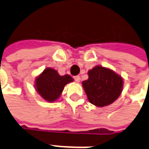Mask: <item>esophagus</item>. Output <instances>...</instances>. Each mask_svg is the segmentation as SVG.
I'll return each mask as SVG.
<instances>
[{
  "instance_id": "esophagus-1",
  "label": "esophagus",
  "mask_w": 149,
  "mask_h": 149,
  "mask_svg": "<svg viewBox=\"0 0 149 149\" xmlns=\"http://www.w3.org/2000/svg\"><path fill=\"white\" fill-rule=\"evenodd\" d=\"M74 79L77 82H80V81H81V77H80L79 76H76V77H74Z\"/></svg>"
}]
</instances>
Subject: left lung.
Segmentation results:
<instances>
[{
  "label": "left lung",
  "instance_id": "left-lung-1",
  "mask_svg": "<svg viewBox=\"0 0 149 149\" xmlns=\"http://www.w3.org/2000/svg\"><path fill=\"white\" fill-rule=\"evenodd\" d=\"M88 79L82 86L89 102L97 107H104L116 101L124 87V79L110 68L100 65L88 71Z\"/></svg>",
  "mask_w": 149,
  "mask_h": 149
}]
</instances>
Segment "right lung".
<instances>
[{
  "label": "right lung",
  "instance_id": "add662e5",
  "mask_svg": "<svg viewBox=\"0 0 149 149\" xmlns=\"http://www.w3.org/2000/svg\"><path fill=\"white\" fill-rule=\"evenodd\" d=\"M72 81L73 78L70 75L60 76L57 70L46 68L35 77L34 88L44 100L54 102L58 100L65 86Z\"/></svg>",
  "mask_w": 149,
  "mask_h": 149
}]
</instances>
